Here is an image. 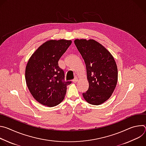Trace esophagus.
I'll return each mask as SVG.
<instances>
[{"mask_svg":"<svg viewBox=\"0 0 146 146\" xmlns=\"http://www.w3.org/2000/svg\"><path fill=\"white\" fill-rule=\"evenodd\" d=\"M77 81H78V79H77V78H75L74 80H73V82H74V83H76L77 82Z\"/></svg>","mask_w":146,"mask_h":146,"instance_id":"obj_1","label":"esophagus"}]
</instances>
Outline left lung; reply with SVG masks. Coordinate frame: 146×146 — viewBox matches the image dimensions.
Instances as JSON below:
<instances>
[{"mask_svg":"<svg viewBox=\"0 0 146 146\" xmlns=\"http://www.w3.org/2000/svg\"><path fill=\"white\" fill-rule=\"evenodd\" d=\"M74 44L85 62L89 83L88 91L82 96L91 105H101L110 98L117 85L118 69L114 58L93 39H76Z\"/></svg>","mask_w":146,"mask_h":146,"instance_id":"left-lung-1","label":"left lung"}]
</instances>
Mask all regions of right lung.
Returning a JSON list of instances; mask_svg holds the SVG:
<instances>
[{
	"mask_svg": "<svg viewBox=\"0 0 146 146\" xmlns=\"http://www.w3.org/2000/svg\"><path fill=\"white\" fill-rule=\"evenodd\" d=\"M72 44V40H50L41 44L30 57L25 69L27 87L39 103L54 107L63 101L67 86L64 70L58 61Z\"/></svg>",
	"mask_w": 146,
	"mask_h": 146,
	"instance_id": "right-lung-1",
	"label": "right lung"
}]
</instances>
